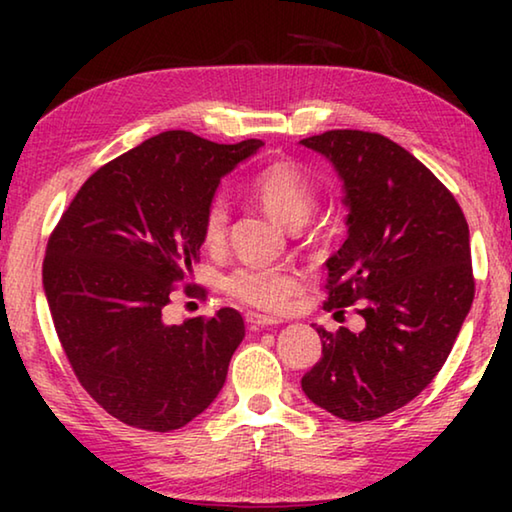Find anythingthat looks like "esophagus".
Returning <instances> with one entry per match:
<instances>
[{
	"label": "esophagus",
	"mask_w": 512,
	"mask_h": 512,
	"mask_svg": "<svg viewBox=\"0 0 512 512\" xmlns=\"http://www.w3.org/2000/svg\"><path fill=\"white\" fill-rule=\"evenodd\" d=\"M246 323L250 327H271V325H280L282 320L275 316H266V314H257V311H248L246 314Z\"/></svg>",
	"instance_id": "esophagus-1"
}]
</instances>
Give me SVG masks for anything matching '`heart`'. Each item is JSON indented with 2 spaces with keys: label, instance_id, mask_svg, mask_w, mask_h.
<instances>
[{
  "label": "heart",
  "instance_id": "b5f03b06",
  "mask_svg": "<svg viewBox=\"0 0 512 512\" xmlns=\"http://www.w3.org/2000/svg\"><path fill=\"white\" fill-rule=\"evenodd\" d=\"M250 194L277 223L291 230L302 228L316 207V187L293 162H273L250 180ZM230 210L223 196L210 201L203 216V244L219 250L228 237ZM302 287V277L289 266H239L223 277V289L246 305L259 309H284Z\"/></svg>",
  "mask_w": 512,
  "mask_h": 512
}]
</instances>
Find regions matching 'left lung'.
Listing matches in <instances>:
<instances>
[{"label": "left lung", "instance_id": "left-lung-1", "mask_svg": "<svg viewBox=\"0 0 512 512\" xmlns=\"http://www.w3.org/2000/svg\"><path fill=\"white\" fill-rule=\"evenodd\" d=\"M343 183V246L327 259L325 309L357 302L363 327H316L323 357L302 377L320 409L377 420L443 368L474 298L470 228L449 189L384 135L327 131L300 142Z\"/></svg>", "mask_w": 512, "mask_h": 512}]
</instances>
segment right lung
<instances>
[{"label": "right lung", "instance_id": "add662e5", "mask_svg": "<svg viewBox=\"0 0 512 512\" xmlns=\"http://www.w3.org/2000/svg\"><path fill=\"white\" fill-rule=\"evenodd\" d=\"M262 140L167 131L85 180L47 244L42 287L74 375L112 418L173 431L221 393L246 327L237 309L164 323L171 284L203 246L221 178Z\"/></svg>", "mask_w": 512, "mask_h": 512}]
</instances>
